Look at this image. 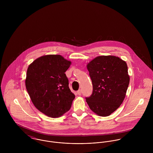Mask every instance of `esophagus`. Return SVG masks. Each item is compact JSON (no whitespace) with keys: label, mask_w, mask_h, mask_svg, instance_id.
Masks as SVG:
<instances>
[{"label":"esophagus","mask_w":153,"mask_h":153,"mask_svg":"<svg viewBox=\"0 0 153 153\" xmlns=\"http://www.w3.org/2000/svg\"><path fill=\"white\" fill-rule=\"evenodd\" d=\"M77 94L78 95H81V90L79 89L78 91H77Z\"/></svg>","instance_id":"1"}]
</instances>
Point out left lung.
<instances>
[{"mask_svg": "<svg viewBox=\"0 0 153 153\" xmlns=\"http://www.w3.org/2000/svg\"><path fill=\"white\" fill-rule=\"evenodd\" d=\"M93 91L86 97L90 109L100 116H109L123 102L130 83L126 62L115 56H100L88 64Z\"/></svg>", "mask_w": 153, "mask_h": 153, "instance_id": "obj_1", "label": "left lung"}]
</instances>
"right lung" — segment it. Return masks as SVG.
Here are the masks:
<instances>
[{"label":"right lung","mask_w":153,"mask_h":153,"mask_svg":"<svg viewBox=\"0 0 153 153\" xmlns=\"http://www.w3.org/2000/svg\"><path fill=\"white\" fill-rule=\"evenodd\" d=\"M71 62L59 55H49L29 66L25 85L35 107L46 115L56 118L68 111L75 95L65 74Z\"/></svg>","instance_id":"obj_1"}]
</instances>
